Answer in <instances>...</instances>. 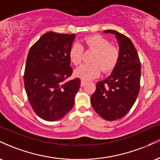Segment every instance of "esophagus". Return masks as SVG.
<instances>
[{"mask_svg":"<svg viewBox=\"0 0 160 160\" xmlns=\"http://www.w3.org/2000/svg\"><path fill=\"white\" fill-rule=\"evenodd\" d=\"M86 83V80H81V83H80V86H83L84 85H85Z\"/></svg>","mask_w":160,"mask_h":160,"instance_id":"1","label":"esophagus"}]
</instances>
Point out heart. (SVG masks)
<instances>
[{
  "label": "heart",
  "mask_w": 160,
  "mask_h": 160,
  "mask_svg": "<svg viewBox=\"0 0 160 160\" xmlns=\"http://www.w3.org/2000/svg\"><path fill=\"white\" fill-rule=\"evenodd\" d=\"M88 50L95 52L91 64H83L78 68L75 74L79 78L88 80L98 77L101 71L108 73L113 71L120 58V50L111 45L108 39L101 35L89 36L84 40ZM84 49L80 43H74L70 49V59L74 65L81 63L83 58Z\"/></svg>",
  "instance_id": "b5f03b06"
}]
</instances>
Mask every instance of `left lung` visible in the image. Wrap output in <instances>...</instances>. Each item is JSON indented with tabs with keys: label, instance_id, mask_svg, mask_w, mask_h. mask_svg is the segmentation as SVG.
<instances>
[{
	"label": "left lung",
	"instance_id": "8db88e82",
	"mask_svg": "<svg viewBox=\"0 0 160 160\" xmlns=\"http://www.w3.org/2000/svg\"><path fill=\"white\" fill-rule=\"evenodd\" d=\"M120 47V58L113 72L96 84L91 96L93 109L106 120H120L130 111L140 90L141 66L135 46L128 37L114 30Z\"/></svg>",
	"mask_w": 160,
	"mask_h": 160
}]
</instances>
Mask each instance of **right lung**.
<instances>
[{"label":"right lung","instance_id":"right-lung-1","mask_svg":"<svg viewBox=\"0 0 160 160\" xmlns=\"http://www.w3.org/2000/svg\"><path fill=\"white\" fill-rule=\"evenodd\" d=\"M75 36L47 32L28 54L24 73L25 91L34 113L44 120H60L74 104L80 80H66L73 72L69 52Z\"/></svg>","mask_w":160,"mask_h":160}]
</instances>
